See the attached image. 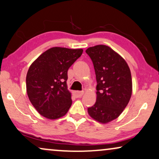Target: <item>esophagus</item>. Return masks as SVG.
I'll use <instances>...</instances> for the list:
<instances>
[{
  "mask_svg": "<svg viewBox=\"0 0 159 159\" xmlns=\"http://www.w3.org/2000/svg\"><path fill=\"white\" fill-rule=\"evenodd\" d=\"M74 94H75V96L76 98H81L82 97V95L84 94V92H74Z\"/></svg>",
  "mask_w": 159,
  "mask_h": 159,
  "instance_id": "obj_1",
  "label": "esophagus"
}]
</instances>
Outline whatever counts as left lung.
I'll use <instances>...</instances> for the list:
<instances>
[{"mask_svg": "<svg viewBox=\"0 0 159 159\" xmlns=\"http://www.w3.org/2000/svg\"><path fill=\"white\" fill-rule=\"evenodd\" d=\"M93 63L97 80V99L88 108L89 116L101 123L115 120L127 106L132 94L130 68L125 59L108 46L86 50Z\"/></svg>", "mask_w": 159, "mask_h": 159, "instance_id": "8db88e82", "label": "left lung"}]
</instances>
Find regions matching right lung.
<instances>
[{
    "label": "right lung",
    "instance_id": "right-lung-1",
    "mask_svg": "<svg viewBox=\"0 0 159 159\" xmlns=\"http://www.w3.org/2000/svg\"><path fill=\"white\" fill-rule=\"evenodd\" d=\"M82 53V49L51 48L30 66L26 90L31 104L42 116L56 120L67 113L72 105L67 70Z\"/></svg>",
    "mask_w": 159,
    "mask_h": 159
}]
</instances>
